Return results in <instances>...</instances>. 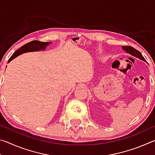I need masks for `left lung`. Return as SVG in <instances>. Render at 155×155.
<instances>
[{
  "mask_svg": "<svg viewBox=\"0 0 155 155\" xmlns=\"http://www.w3.org/2000/svg\"><path fill=\"white\" fill-rule=\"evenodd\" d=\"M122 48L126 52L130 54V55H132L135 57H137V58L142 60L143 61H146V59H144V57H143L142 54H141V52L140 51H138L137 50H136L135 48H133V47L131 46H123Z\"/></svg>",
  "mask_w": 155,
  "mask_h": 155,
  "instance_id": "obj_1",
  "label": "left lung"
}]
</instances>
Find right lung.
<instances>
[{"label":"right lung","mask_w":155,"mask_h":155,"mask_svg":"<svg viewBox=\"0 0 155 155\" xmlns=\"http://www.w3.org/2000/svg\"><path fill=\"white\" fill-rule=\"evenodd\" d=\"M51 43L52 42H43V41L36 40L30 41V42L25 44L24 46H22L21 48L17 50V51L12 54V57H10L8 63L12 61V60L15 59V57H17L18 56H19L23 53H26V52H38L44 51V50L46 48V47Z\"/></svg>","instance_id":"1"}]
</instances>
